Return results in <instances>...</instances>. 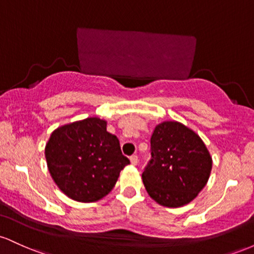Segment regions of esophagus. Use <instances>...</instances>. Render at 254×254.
<instances>
[{
  "mask_svg": "<svg viewBox=\"0 0 254 254\" xmlns=\"http://www.w3.org/2000/svg\"><path fill=\"white\" fill-rule=\"evenodd\" d=\"M130 161H131V164H132V165H137V162H138V156L132 155L130 157Z\"/></svg>",
  "mask_w": 254,
  "mask_h": 254,
  "instance_id": "esophagus-1",
  "label": "esophagus"
}]
</instances>
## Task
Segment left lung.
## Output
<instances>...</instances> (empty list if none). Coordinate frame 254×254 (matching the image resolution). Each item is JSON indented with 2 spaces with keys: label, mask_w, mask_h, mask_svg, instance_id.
I'll return each instance as SVG.
<instances>
[{
  "label": "left lung",
  "mask_w": 254,
  "mask_h": 254,
  "mask_svg": "<svg viewBox=\"0 0 254 254\" xmlns=\"http://www.w3.org/2000/svg\"><path fill=\"white\" fill-rule=\"evenodd\" d=\"M151 159L143 173L148 194L167 208L186 205L208 183L212 159L193 130L179 122L157 124L150 138Z\"/></svg>",
  "instance_id": "obj_1"
}]
</instances>
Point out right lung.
<instances>
[{
  "label": "right lung",
  "instance_id": "obj_1",
  "mask_svg": "<svg viewBox=\"0 0 254 254\" xmlns=\"http://www.w3.org/2000/svg\"><path fill=\"white\" fill-rule=\"evenodd\" d=\"M98 117L64 124L52 131L45 159L54 182L65 196L92 203L110 193L129 159L122 154L117 136Z\"/></svg>",
  "mask_w": 254,
  "mask_h": 254
}]
</instances>
